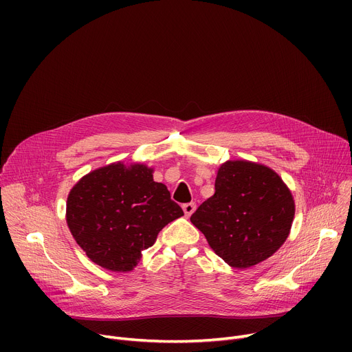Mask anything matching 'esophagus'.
Returning a JSON list of instances; mask_svg holds the SVG:
<instances>
[{"label": "esophagus", "mask_w": 352, "mask_h": 352, "mask_svg": "<svg viewBox=\"0 0 352 352\" xmlns=\"http://www.w3.org/2000/svg\"><path fill=\"white\" fill-rule=\"evenodd\" d=\"M197 208V204L195 202H187V204L182 206V210H184V214H186L187 217H191V214L195 211Z\"/></svg>", "instance_id": "34e87169"}]
</instances>
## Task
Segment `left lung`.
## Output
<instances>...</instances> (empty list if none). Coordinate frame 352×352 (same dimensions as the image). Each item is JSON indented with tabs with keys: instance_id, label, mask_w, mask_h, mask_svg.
Wrapping results in <instances>:
<instances>
[{
	"instance_id": "left-lung-1",
	"label": "left lung",
	"mask_w": 352,
	"mask_h": 352,
	"mask_svg": "<svg viewBox=\"0 0 352 352\" xmlns=\"http://www.w3.org/2000/svg\"><path fill=\"white\" fill-rule=\"evenodd\" d=\"M294 212L292 195L278 174L260 164L228 161L218 170L215 194L197 208L191 223L228 265L250 268L284 244Z\"/></svg>"
}]
</instances>
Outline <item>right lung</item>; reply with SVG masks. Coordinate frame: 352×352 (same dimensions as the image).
<instances>
[{"label": "right lung", "mask_w": 352, "mask_h": 352, "mask_svg": "<svg viewBox=\"0 0 352 352\" xmlns=\"http://www.w3.org/2000/svg\"><path fill=\"white\" fill-rule=\"evenodd\" d=\"M184 211L153 170L117 162L85 175L67 201V224L92 263L131 271L158 232Z\"/></svg>", "instance_id": "add662e5"}]
</instances>
